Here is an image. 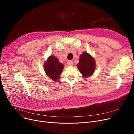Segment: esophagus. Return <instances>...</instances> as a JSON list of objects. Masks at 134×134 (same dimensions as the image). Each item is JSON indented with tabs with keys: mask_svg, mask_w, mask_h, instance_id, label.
Wrapping results in <instances>:
<instances>
[{
	"mask_svg": "<svg viewBox=\"0 0 134 134\" xmlns=\"http://www.w3.org/2000/svg\"><path fill=\"white\" fill-rule=\"evenodd\" d=\"M73 64H74V62H73V61H72V60H69V61H68V62H67V65H68V66H73Z\"/></svg>",
	"mask_w": 134,
	"mask_h": 134,
	"instance_id": "esophagus-1",
	"label": "esophagus"
}]
</instances>
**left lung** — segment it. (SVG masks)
<instances>
[{
	"instance_id": "1",
	"label": "left lung",
	"mask_w": 134,
	"mask_h": 134,
	"mask_svg": "<svg viewBox=\"0 0 134 134\" xmlns=\"http://www.w3.org/2000/svg\"><path fill=\"white\" fill-rule=\"evenodd\" d=\"M96 65V62L92 56L86 52H83L80 56L77 67L84 78H87L93 74Z\"/></svg>"
}]
</instances>
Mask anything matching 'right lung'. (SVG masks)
I'll return each instance as SVG.
<instances>
[{"instance_id":"1","label":"right lung","mask_w":134,"mask_h":134,"mask_svg":"<svg viewBox=\"0 0 134 134\" xmlns=\"http://www.w3.org/2000/svg\"><path fill=\"white\" fill-rule=\"evenodd\" d=\"M64 66L60 63L57 58L51 55L48 58L44 63V69L47 76L53 81H57L60 79Z\"/></svg>"}]
</instances>
